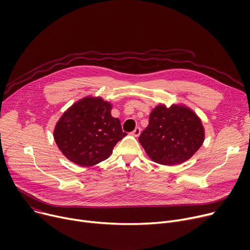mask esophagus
<instances>
[{
    "mask_svg": "<svg viewBox=\"0 0 250 250\" xmlns=\"http://www.w3.org/2000/svg\"><path fill=\"white\" fill-rule=\"evenodd\" d=\"M130 134H132L134 137H139V136L141 135V127L137 126V127L134 129V132H132Z\"/></svg>",
    "mask_w": 250,
    "mask_h": 250,
    "instance_id": "1",
    "label": "esophagus"
}]
</instances>
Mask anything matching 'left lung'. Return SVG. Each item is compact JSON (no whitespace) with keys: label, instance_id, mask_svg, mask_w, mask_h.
I'll use <instances>...</instances> for the list:
<instances>
[{"label":"left lung","instance_id":"obj_1","mask_svg":"<svg viewBox=\"0 0 250 250\" xmlns=\"http://www.w3.org/2000/svg\"><path fill=\"white\" fill-rule=\"evenodd\" d=\"M204 140L205 129L199 116L188 107L175 104L156 106L139 138L150 158L162 165L186 162L201 148Z\"/></svg>","mask_w":250,"mask_h":250}]
</instances>
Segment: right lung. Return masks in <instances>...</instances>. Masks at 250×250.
Here are the masks:
<instances>
[{"mask_svg":"<svg viewBox=\"0 0 250 250\" xmlns=\"http://www.w3.org/2000/svg\"><path fill=\"white\" fill-rule=\"evenodd\" d=\"M111 104L100 97H85L64 111L57 123L54 138L67 158L81 166H93L112 153L126 136L121 122L110 114Z\"/></svg>","mask_w":250,"mask_h":250,"instance_id":"right-lung-1","label":"right lung"}]
</instances>
